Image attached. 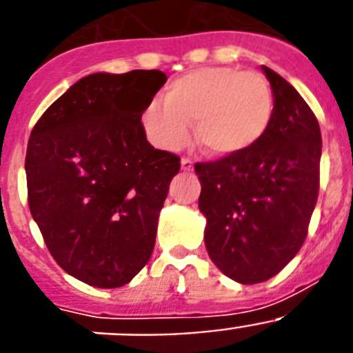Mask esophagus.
I'll use <instances>...</instances> for the list:
<instances>
[{"label":"esophagus","mask_w":353,"mask_h":353,"mask_svg":"<svg viewBox=\"0 0 353 353\" xmlns=\"http://www.w3.org/2000/svg\"><path fill=\"white\" fill-rule=\"evenodd\" d=\"M180 166H182V171H192V166H194V164H192V161L191 159H182V161H180Z\"/></svg>","instance_id":"1"}]
</instances>
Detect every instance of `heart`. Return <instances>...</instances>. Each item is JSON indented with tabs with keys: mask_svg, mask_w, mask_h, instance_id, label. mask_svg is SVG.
I'll return each instance as SVG.
<instances>
[{
	"mask_svg": "<svg viewBox=\"0 0 353 353\" xmlns=\"http://www.w3.org/2000/svg\"><path fill=\"white\" fill-rule=\"evenodd\" d=\"M274 93L267 77L235 67H205L168 84L164 104L152 101L141 111V127L154 146L168 152L189 141L205 154L230 159L248 154L269 132Z\"/></svg>",
	"mask_w": 353,
	"mask_h": 353,
	"instance_id": "heart-1",
	"label": "heart"
}]
</instances>
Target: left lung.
Here are the masks:
<instances>
[{
	"mask_svg": "<svg viewBox=\"0 0 353 353\" xmlns=\"http://www.w3.org/2000/svg\"><path fill=\"white\" fill-rule=\"evenodd\" d=\"M274 93L269 132L248 154L198 162L205 248L224 276L240 285L285 269L307 235L320 187L322 134L301 93L261 65Z\"/></svg>",
	"mask_w": 353,
	"mask_h": 353,
	"instance_id": "obj_1",
	"label": "left lung"
}]
</instances>
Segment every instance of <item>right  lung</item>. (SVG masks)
<instances>
[{"mask_svg":"<svg viewBox=\"0 0 353 353\" xmlns=\"http://www.w3.org/2000/svg\"><path fill=\"white\" fill-rule=\"evenodd\" d=\"M161 70L95 72L48 108L26 152L28 203L61 269L118 288L148 263L180 159L146 141L141 111Z\"/></svg>","mask_w":353,"mask_h":353,"instance_id":"1","label":"right lung"}]
</instances>
